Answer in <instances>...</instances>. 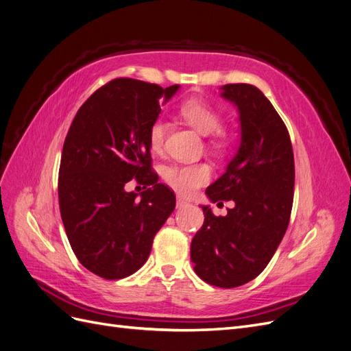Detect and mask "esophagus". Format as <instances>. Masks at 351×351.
I'll return each instance as SVG.
<instances>
[{"label": "esophagus", "instance_id": "esophagus-1", "mask_svg": "<svg viewBox=\"0 0 351 351\" xmlns=\"http://www.w3.org/2000/svg\"><path fill=\"white\" fill-rule=\"evenodd\" d=\"M190 204L187 200H184L183 197H177V208H186V206H189Z\"/></svg>", "mask_w": 351, "mask_h": 351}]
</instances>
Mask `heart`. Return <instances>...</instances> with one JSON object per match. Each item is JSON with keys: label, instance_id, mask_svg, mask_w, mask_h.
I'll use <instances>...</instances> for the list:
<instances>
[{"label": "heart", "instance_id": "obj_1", "mask_svg": "<svg viewBox=\"0 0 351 351\" xmlns=\"http://www.w3.org/2000/svg\"><path fill=\"white\" fill-rule=\"evenodd\" d=\"M182 115L200 134H214L210 143L217 149L226 146L224 134L221 133L222 125H224V117L212 105L197 99L187 101L182 107ZM167 129L168 124L162 117H158L151 123L147 137H149L152 151L159 152L162 149ZM210 176L212 171L209 165L204 162H180L164 168V178L168 186L174 189L177 193L184 196L193 195L199 187L209 182Z\"/></svg>", "mask_w": 351, "mask_h": 351}]
</instances>
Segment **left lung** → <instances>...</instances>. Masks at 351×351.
Wrapping results in <instances>:
<instances>
[{
	"mask_svg": "<svg viewBox=\"0 0 351 351\" xmlns=\"http://www.w3.org/2000/svg\"><path fill=\"white\" fill-rule=\"evenodd\" d=\"M221 89V97L239 110L241 142L206 195L236 206L226 217L202 206L205 221L192 240L190 258L205 282L234 289L267 268L289 227L294 155L284 121L256 86L232 83Z\"/></svg>",
	"mask_w": 351,
	"mask_h": 351,
	"instance_id": "1",
	"label": "left lung"
}]
</instances>
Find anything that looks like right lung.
Returning a JSON list of instances; mask_svg holds the SVG:
<instances>
[{
    "instance_id": "add662e5",
    "label": "right lung",
    "mask_w": 351,
    "mask_h": 351,
    "mask_svg": "<svg viewBox=\"0 0 351 351\" xmlns=\"http://www.w3.org/2000/svg\"><path fill=\"white\" fill-rule=\"evenodd\" d=\"M178 84L161 88L114 79L79 108L62 146L58 202L70 246L84 268L105 280L134 274L176 208L173 190L152 171L147 132ZM132 178L151 185L139 199Z\"/></svg>"
}]
</instances>
